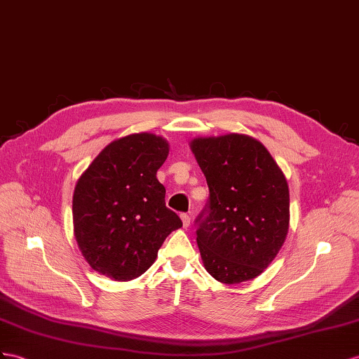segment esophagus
<instances>
[{
	"mask_svg": "<svg viewBox=\"0 0 359 359\" xmlns=\"http://www.w3.org/2000/svg\"><path fill=\"white\" fill-rule=\"evenodd\" d=\"M180 218H182V222H183V227H189V224H191V217L188 215V214H182L180 215Z\"/></svg>",
	"mask_w": 359,
	"mask_h": 359,
	"instance_id": "obj_1",
	"label": "esophagus"
}]
</instances>
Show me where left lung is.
Segmentation results:
<instances>
[{"label":"left lung","mask_w":359,"mask_h":359,"mask_svg":"<svg viewBox=\"0 0 359 359\" xmlns=\"http://www.w3.org/2000/svg\"><path fill=\"white\" fill-rule=\"evenodd\" d=\"M191 150L209 200L197 217L205 269L227 285L255 279L279 253L290 227V191L265 147L247 135L196 137Z\"/></svg>","instance_id":"8db88e82"}]
</instances>
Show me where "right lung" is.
<instances>
[{"instance_id": "add662e5", "label": "right lung", "mask_w": 359, "mask_h": 359, "mask_svg": "<svg viewBox=\"0 0 359 359\" xmlns=\"http://www.w3.org/2000/svg\"><path fill=\"white\" fill-rule=\"evenodd\" d=\"M168 142L135 133L110 142L77 180L72 197L74 235L92 269L118 282L151 267L172 231L182 227L165 206L156 172L168 158Z\"/></svg>"}]
</instances>
